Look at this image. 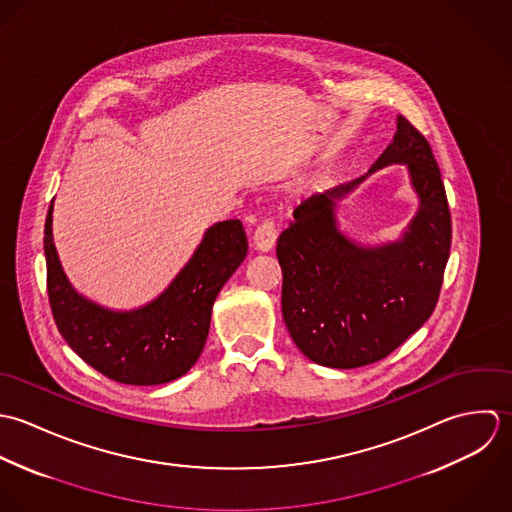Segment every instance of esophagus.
<instances>
[{"instance_id": "esophagus-1", "label": "esophagus", "mask_w": 512, "mask_h": 512, "mask_svg": "<svg viewBox=\"0 0 512 512\" xmlns=\"http://www.w3.org/2000/svg\"><path fill=\"white\" fill-rule=\"evenodd\" d=\"M275 241H277V227H275V221H273L271 217H265V219L257 225L255 233H253V245H255V249H259V251H271L273 245H275Z\"/></svg>"}]
</instances>
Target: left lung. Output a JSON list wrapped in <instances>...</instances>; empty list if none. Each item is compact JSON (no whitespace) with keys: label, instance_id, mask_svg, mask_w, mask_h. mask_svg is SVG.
<instances>
[{"label":"left lung","instance_id":"1","mask_svg":"<svg viewBox=\"0 0 512 512\" xmlns=\"http://www.w3.org/2000/svg\"><path fill=\"white\" fill-rule=\"evenodd\" d=\"M408 164L419 211L402 241L364 249L334 219V200L358 182L299 205L279 235L283 318L312 362L360 368L390 356L435 310L451 249V213L441 172L425 136L406 116L370 172Z\"/></svg>","mask_w":512,"mask_h":512}]
</instances>
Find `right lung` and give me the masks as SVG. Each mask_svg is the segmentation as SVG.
<instances>
[{
    "label": "right lung",
    "instance_id": "1",
    "mask_svg": "<svg viewBox=\"0 0 512 512\" xmlns=\"http://www.w3.org/2000/svg\"><path fill=\"white\" fill-rule=\"evenodd\" d=\"M51 211L53 202L43 237L47 295L65 342L89 366L120 384L156 386L184 376L204 350L217 293L247 255L241 221L209 227L190 263L154 303L112 312L89 303L69 285L53 245Z\"/></svg>",
    "mask_w": 512,
    "mask_h": 512
}]
</instances>
